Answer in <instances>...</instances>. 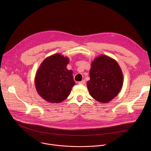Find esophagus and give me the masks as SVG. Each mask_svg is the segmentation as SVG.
<instances>
[{
	"instance_id": "obj_1",
	"label": "esophagus",
	"mask_w": 151,
	"mask_h": 151,
	"mask_svg": "<svg viewBox=\"0 0 151 151\" xmlns=\"http://www.w3.org/2000/svg\"><path fill=\"white\" fill-rule=\"evenodd\" d=\"M79 83V84H82V85H83V84H85V80H82V81H81L79 82V83Z\"/></svg>"
}]
</instances>
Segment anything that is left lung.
Returning <instances> with one entry per match:
<instances>
[{
  "label": "left lung",
  "instance_id": "obj_1",
  "mask_svg": "<svg viewBox=\"0 0 151 151\" xmlns=\"http://www.w3.org/2000/svg\"><path fill=\"white\" fill-rule=\"evenodd\" d=\"M90 78L87 83L88 91L100 103L111 101L122 87L123 74L118 62L105 55H100L92 61Z\"/></svg>",
  "mask_w": 151,
  "mask_h": 151
}]
</instances>
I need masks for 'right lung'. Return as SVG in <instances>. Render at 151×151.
I'll list each match as a JSON object with an SVG mask.
<instances>
[{"mask_svg":"<svg viewBox=\"0 0 151 151\" xmlns=\"http://www.w3.org/2000/svg\"><path fill=\"white\" fill-rule=\"evenodd\" d=\"M69 59L60 54L46 58L39 67L35 84L39 95L52 103H59L70 94L75 85L73 71L67 69Z\"/></svg>","mask_w":151,"mask_h":151,"instance_id":"add662e5","label":"right lung"}]
</instances>
